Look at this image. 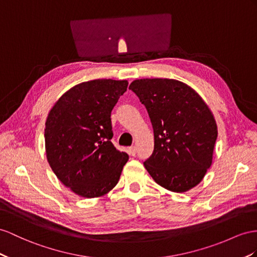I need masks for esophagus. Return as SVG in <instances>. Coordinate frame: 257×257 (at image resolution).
I'll return each mask as SVG.
<instances>
[{"instance_id": "1", "label": "esophagus", "mask_w": 257, "mask_h": 257, "mask_svg": "<svg viewBox=\"0 0 257 257\" xmlns=\"http://www.w3.org/2000/svg\"><path fill=\"white\" fill-rule=\"evenodd\" d=\"M128 152H129V154H130L131 156H135V155L137 154V148H136V147H130V148L128 149Z\"/></svg>"}]
</instances>
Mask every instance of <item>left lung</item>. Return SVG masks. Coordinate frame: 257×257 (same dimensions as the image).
Returning <instances> with one entry per match:
<instances>
[{"mask_svg": "<svg viewBox=\"0 0 257 257\" xmlns=\"http://www.w3.org/2000/svg\"><path fill=\"white\" fill-rule=\"evenodd\" d=\"M146 106L154 151L144 167L161 187L181 193L199 185L212 165L217 124L207 104L175 79H137L129 85Z\"/></svg>", "mask_w": 257, "mask_h": 257, "instance_id": "8db88e82", "label": "left lung"}]
</instances>
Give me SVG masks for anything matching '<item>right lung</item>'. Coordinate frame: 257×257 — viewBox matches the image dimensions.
Instances as JSON below:
<instances>
[{"label": "right lung", "mask_w": 257, "mask_h": 257, "mask_svg": "<svg viewBox=\"0 0 257 257\" xmlns=\"http://www.w3.org/2000/svg\"><path fill=\"white\" fill-rule=\"evenodd\" d=\"M127 87V80L113 79L79 83L58 98L48 115V162L63 185L82 197L108 193L129 159L110 142L111 109Z\"/></svg>", "instance_id": "1"}]
</instances>
